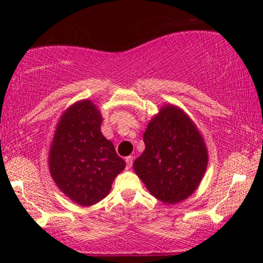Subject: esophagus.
I'll use <instances>...</instances> for the list:
<instances>
[{
  "label": "esophagus",
  "mask_w": 263,
  "mask_h": 263,
  "mask_svg": "<svg viewBox=\"0 0 263 263\" xmlns=\"http://www.w3.org/2000/svg\"><path fill=\"white\" fill-rule=\"evenodd\" d=\"M125 163H127V168H130L133 165V157L132 156L125 157Z\"/></svg>",
  "instance_id": "obj_1"
}]
</instances>
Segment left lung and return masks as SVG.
Here are the masks:
<instances>
[{
    "label": "left lung",
    "mask_w": 263,
    "mask_h": 263,
    "mask_svg": "<svg viewBox=\"0 0 263 263\" xmlns=\"http://www.w3.org/2000/svg\"><path fill=\"white\" fill-rule=\"evenodd\" d=\"M143 142L146 148L133 167L147 190L165 204L188 199L208 164L206 143L192 118L166 104L149 121Z\"/></svg>",
    "instance_id": "left-lung-1"
}]
</instances>
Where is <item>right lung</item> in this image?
<instances>
[{
    "label": "right lung",
    "instance_id": "add662e5",
    "mask_svg": "<svg viewBox=\"0 0 263 263\" xmlns=\"http://www.w3.org/2000/svg\"><path fill=\"white\" fill-rule=\"evenodd\" d=\"M103 117L92 100L74 103L62 114L49 149L50 175L64 195L87 207L110 193L125 167L114 143L100 132Z\"/></svg>",
    "mask_w": 263,
    "mask_h": 263
}]
</instances>
